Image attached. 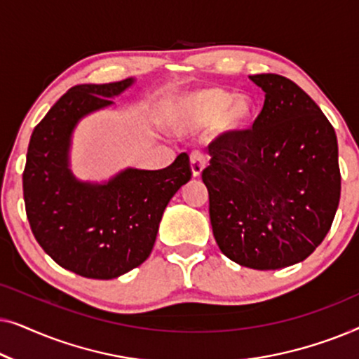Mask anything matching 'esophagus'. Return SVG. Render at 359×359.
<instances>
[{"label": "esophagus", "instance_id": "1", "mask_svg": "<svg viewBox=\"0 0 359 359\" xmlns=\"http://www.w3.org/2000/svg\"><path fill=\"white\" fill-rule=\"evenodd\" d=\"M189 166L193 178H199L203 175V170L205 168V158L201 154H193L189 158Z\"/></svg>", "mask_w": 359, "mask_h": 359}]
</instances>
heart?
<instances>
[{
  "mask_svg": "<svg viewBox=\"0 0 359 359\" xmlns=\"http://www.w3.org/2000/svg\"><path fill=\"white\" fill-rule=\"evenodd\" d=\"M255 102L247 95L208 86L184 93L173 100L168 112L170 129L178 135L215 126L220 134L240 135L252 126Z\"/></svg>",
  "mask_w": 359,
  "mask_h": 359,
  "instance_id": "1",
  "label": "heart"
}]
</instances>
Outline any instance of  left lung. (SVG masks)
I'll use <instances>...</instances> for the list:
<instances>
[{
    "label": "left lung",
    "mask_w": 359,
    "mask_h": 359,
    "mask_svg": "<svg viewBox=\"0 0 359 359\" xmlns=\"http://www.w3.org/2000/svg\"><path fill=\"white\" fill-rule=\"evenodd\" d=\"M264 91L252 130L209 145L203 171L220 252L253 269L304 262L340 203L335 130L316 101L281 75H250Z\"/></svg>",
    "instance_id": "1"
}]
</instances>
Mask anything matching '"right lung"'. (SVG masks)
Masks as SVG:
<instances>
[{"mask_svg": "<svg viewBox=\"0 0 359 359\" xmlns=\"http://www.w3.org/2000/svg\"><path fill=\"white\" fill-rule=\"evenodd\" d=\"M135 78L68 90L31 135L22 175L24 203L39 245L62 268L112 279L145 262L170 199L191 180L186 154L163 170L126 168L107 181H81L70 168L81 119L114 104Z\"/></svg>", "mask_w": 359, "mask_h": 359, "instance_id": "obj_1", "label": "right lung"}]
</instances>
